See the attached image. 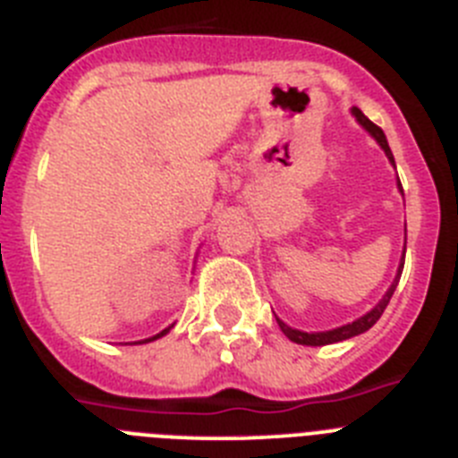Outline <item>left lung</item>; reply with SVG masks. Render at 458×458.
<instances>
[{"label":"left lung","instance_id":"obj_1","mask_svg":"<svg viewBox=\"0 0 458 458\" xmlns=\"http://www.w3.org/2000/svg\"><path fill=\"white\" fill-rule=\"evenodd\" d=\"M351 112H353V116H355V119H358V123L362 125V128H365V131L369 132V135L374 137L376 141H378V147L383 148V151H386V156L390 157V163L394 165V156H392V151H390V144H387V140H386V132L380 131V128H378V125H376V123H371V121L367 119V116L362 114V112H360L358 107H353V109H351ZM399 190H402V181H399ZM402 192H403V190H402ZM403 254H406V248H403ZM402 270H403V264L399 266V270H396L394 282H392V286H390V289H387V293L383 295V301H380L378 305L374 307V310L367 311L365 317L355 318L353 323H346V326L335 327V330H326V333H302V330H295V327H289L284 321H279V318H277L279 327H282V333H284L286 337L291 339V342L302 344V346H326V344L344 342V339H351V337H355V335L367 333V330H369V327L374 326L376 321H378L380 314L386 311L387 302H390L392 293H394L396 284H399V277H402Z\"/></svg>","mask_w":458,"mask_h":458}]
</instances>
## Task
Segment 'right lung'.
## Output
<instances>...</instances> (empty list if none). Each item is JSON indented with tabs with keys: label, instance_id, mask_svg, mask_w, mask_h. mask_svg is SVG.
<instances>
[{
	"label": "right lung",
	"instance_id": "1",
	"mask_svg": "<svg viewBox=\"0 0 458 458\" xmlns=\"http://www.w3.org/2000/svg\"><path fill=\"white\" fill-rule=\"evenodd\" d=\"M169 333V327H167V330H163V333H160V335H156V337H151V339H144V342H140V344H147V342H153V339H157V337H163V335H167Z\"/></svg>",
	"mask_w": 458,
	"mask_h": 458
}]
</instances>
